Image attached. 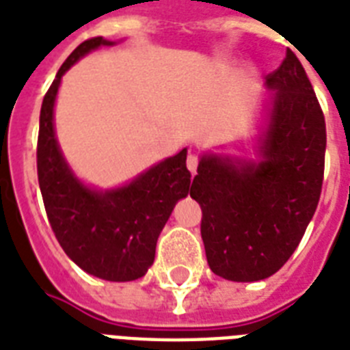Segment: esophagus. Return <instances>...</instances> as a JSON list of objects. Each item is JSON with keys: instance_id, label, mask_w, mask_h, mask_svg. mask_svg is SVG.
Instances as JSON below:
<instances>
[{"instance_id": "34e87169", "label": "esophagus", "mask_w": 350, "mask_h": 350, "mask_svg": "<svg viewBox=\"0 0 350 350\" xmlns=\"http://www.w3.org/2000/svg\"><path fill=\"white\" fill-rule=\"evenodd\" d=\"M187 169L191 170L192 174H196V170H198V156H196V154H189V156H187Z\"/></svg>"}]
</instances>
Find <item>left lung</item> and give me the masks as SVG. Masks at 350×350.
<instances>
[{"instance_id": "1", "label": "left lung", "mask_w": 350, "mask_h": 350, "mask_svg": "<svg viewBox=\"0 0 350 350\" xmlns=\"http://www.w3.org/2000/svg\"><path fill=\"white\" fill-rule=\"evenodd\" d=\"M276 90L261 139V161L203 156L191 187L202 207L211 271L230 282H258L285 265L320 202L325 118L293 51L267 76Z\"/></svg>"}]
</instances>
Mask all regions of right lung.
<instances>
[{
	"label": "right lung",
	"instance_id": "1",
	"mask_svg": "<svg viewBox=\"0 0 350 350\" xmlns=\"http://www.w3.org/2000/svg\"><path fill=\"white\" fill-rule=\"evenodd\" d=\"M100 45L112 43L103 38L83 41L46 90L36 150L38 181L46 218L65 254L92 276L132 282L152 265L159 232L176 202L187 196L191 172L183 148L116 191H90L74 178L54 136V100L63 74Z\"/></svg>",
	"mask_w": 350,
	"mask_h": 350
}]
</instances>
